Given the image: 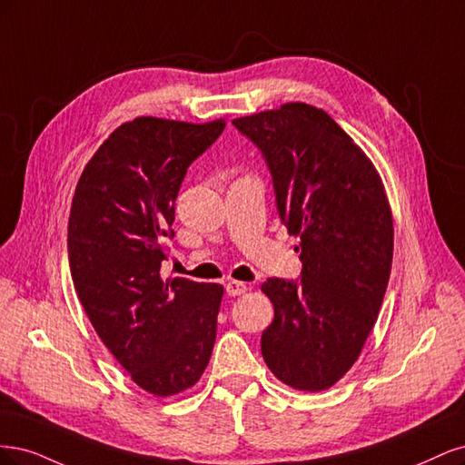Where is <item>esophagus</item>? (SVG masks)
<instances>
[{"label":"esophagus","mask_w":465,"mask_h":465,"mask_svg":"<svg viewBox=\"0 0 465 465\" xmlns=\"http://www.w3.org/2000/svg\"><path fill=\"white\" fill-rule=\"evenodd\" d=\"M247 290H249V288H247V283H243V282L230 280V282L226 283V292H228V295H232V297H235V295H243Z\"/></svg>","instance_id":"obj_1"}]
</instances>
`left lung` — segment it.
Instances as JSON below:
<instances>
[{"instance_id": "obj_1", "label": "left lung", "mask_w": 465, "mask_h": 465, "mask_svg": "<svg viewBox=\"0 0 465 465\" xmlns=\"http://www.w3.org/2000/svg\"><path fill=\"white\" fill-rule=\"evenodd\" d=\"M232 124L261 151L280 220L302 239V280L261 288L274 305L262 357L295 391H326L377 322L392 268L391 204L371 160L324 110L290 102Z\"/></svg>"}]
</instances>
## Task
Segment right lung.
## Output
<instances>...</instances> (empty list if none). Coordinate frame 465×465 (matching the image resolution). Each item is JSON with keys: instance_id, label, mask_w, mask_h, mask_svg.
Returning a JSON list of instances; mask_svg holds the SVG:
<instances>
[{"instance_id": "add662e5", "label": "right lung", "mask_w": 465, "mask_h": 465, "mask_svg": "<svg viewBox=\"0 0 465 465\" xmlns=\"http://www.w3.org/2000/svg\"><path fill=\"white\" fill-rule=\"evenodd\" d=\"M226 122L137 117L86 163L73 194L67 251L74 290L96 334L143 391L173 396L201 379L223 288L162 276L187 168Z\"/></svg>"}]
</instances>
